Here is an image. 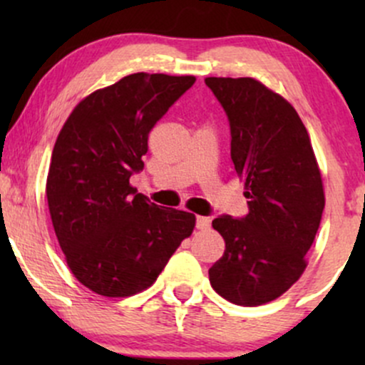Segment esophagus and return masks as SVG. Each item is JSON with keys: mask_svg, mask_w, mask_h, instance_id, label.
Here are the masks:
<instances>
[{"mask_svg": "<svg viewBox=\"0 0 365 365\" xmlns=\"http://www.w3.org/2000/svg\"><path fill=\"white\" fill-rule=\"evenodd\" d=\"M195 226H197V228H199V230H207L209 226H211V217H207V216H197Z\"/></svg>", "mask_w": 365, "mask_h": 365, "instance_id": "esophagus-1", "label": "esophagus"}]
</instances>
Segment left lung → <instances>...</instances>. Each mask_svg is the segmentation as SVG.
Listing matches in <instances>:
<instances>
[{"label":"left lung","instance_id":"left-lung-1","mask_svg":"<svg viewBox=\"0 0 365 365\" xmlns=\"http://www.w3.org/2000/svg\"><path fill=\"white\" fill-rule=\"evenodd\" d=\"M232 132V161L244 182L249 215L220 216L212 228L225 254L209 269L228 302L255 307L282 297L307 267L324 188L311 139L283 96L250 77H207Z\"/></svg>","mask_w":365,"mask_h":365}]
</instances>
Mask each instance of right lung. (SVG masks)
<instances>
[{
  "label": "right lung",
  "instance_id": "1",
  "mask_svg": "<svg viewBox=\"0 0 365 365\" xmlns=\"http://www.w3.org/2000/svg\"><path fill=\"white\" fill-rule=\"evenodd\" d=\"M194 75L132 73L83 98L58 133L46 197L66 264L98 295L144 292L195 228V216L159 207L130 177L148 137Z\"/></svg>",
  "mask_w": 365,
  "mask_h": 365
}]
</instances>
